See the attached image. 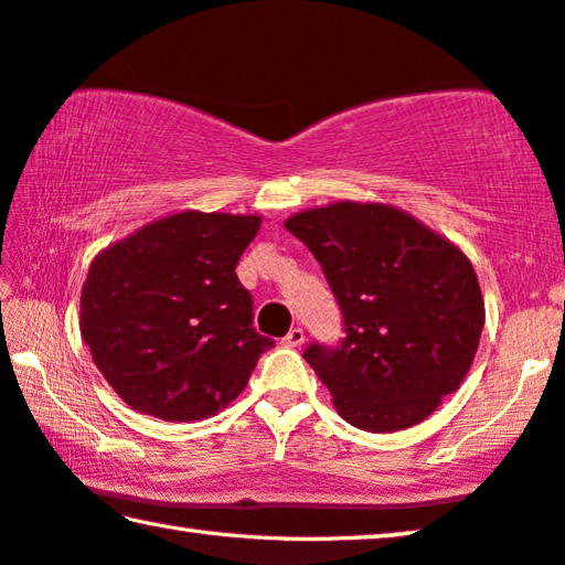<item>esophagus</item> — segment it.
Returning <instances> with one entry per match:
<instances>
[{
    "instance_id": "obj_1",
    "label": "esophagus",
    "mask_w": 565,
    "mask_h": 565,
    "mask_svg": "<svg viewBox=\"0 0 565 565\" xmlns=\"http://www.w3.org/2000/svg\"><path fill=\"white\" fill-rule=\"evenodd\" d=\"M303 341H306V333H303V328L296 326V328H291L289 333H286V338H284L281 343H284L286 348H299Z\"/></svg>"
}]
</instances>
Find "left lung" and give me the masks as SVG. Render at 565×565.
I'll return each mask as SVG.
<instances>
[{"mask_svg": "<svg viewBox=\"0 0 565 565\" xmlns=\"http://www.w3.org/2000/svg\"><path fill=\"white\" fill-rule=\"evenodd\" d=\"M311 249L341 306L345 338L303 351L345 423L397 433L465 381L484 328L475 266L407 212L335 202L284 222Z\"/></svg>", "mask_w": 565, "mask_h": 565, "instance_id": "8db88e82", "label": "left lung"}]
</instances>
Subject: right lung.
<instances>
[{
    "mask_svg": "<svg viewBox=\"0 0 565 565\" xmlns=\"http://www.w3.org/2000/svg\"><path fill=\"white\" fill-rule=\"evenodd\" d=\"M262 217L180 212L110 244L81 291V335L108 385L166 423L217 415L271 338L237 279Z\"/></svg>",
    "mask_w": 565,
    "mask_h": 565,
    "instance_id": "obj_1",
    "label": "right lung"
}]
</instances>
